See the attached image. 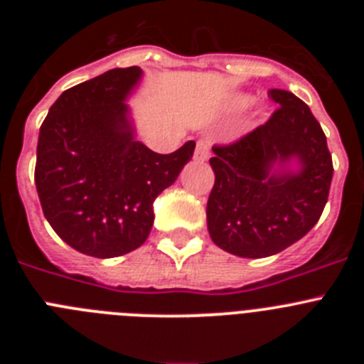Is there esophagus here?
<instances>
[{"mask_svg": "<svg viewBox=\"0 0 364 364\" xmlns=\"http://www.w3.org/2000/svg\"><path fill=\"white\" fill-rule=\"evenodd\" d=\"M210 156V142L208 140H198L197 149H195V160L198 162H204Z\"/></svg>", "mask_w": 364, "mask_h": 364, "instance_id": "obj_1", "label": "esophagus"}]
</instances>
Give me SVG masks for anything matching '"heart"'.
<instances>
[{
    "label": "heart",
    "mask_w": 364,
    "mask_h": 364,
    "mask_svg": "<svg viewBox=\"0 0 364 364\" xmlns=\"http://www.w3.org/2000/svg\"><path fill=\"white\" fill-rule=\"evenodd\" d=\"M247 104V98H240L239 100V105H246Z\"/></svg>",
    "instance_id": "heart-1"
}]
</instances>
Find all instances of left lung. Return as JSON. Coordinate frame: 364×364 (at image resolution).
Instances as JSON below:
<instances>
[{"label":"left lung","instance_id":"left-lung-1","mask_svg":"<svg viewBox=\"0 0 364 364\" xmlns=\"http://www.w3.org/2000/svg\"><path fill=\"white\" fill-rule=\"evenodd\" d=\"M268 122L231 144H215L208 230L224 252L260 259L302 239L323 215L333 164L326 136L302 100L272 89ZM297 158L299 173H272Z\"/></svg>","mask_w":364,"mask_h":364}]
</instances>
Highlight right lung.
I'll list each match as a JSON object with an SVG mask.
<instances>
[{
  "label": "right lung",
  "instance_id": "add662e5",
  "mask_svg": "<svg viewBox=\"0 0 364 364\" xmlns=\"http://www.w3.org/2000/svg\"><path fill=\"white\" fill-rule=\"evenodd\" d=\"M140 67L111 69L62 92L40 127L38 197L58 237L85 255L111 259L146 242L153 202L191 160L195 142L160 154L134 140L127 95Z\"/></svg>",
  "mask_w": 364,
  "mask_h": 364
}]
</instances>
